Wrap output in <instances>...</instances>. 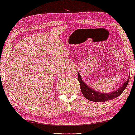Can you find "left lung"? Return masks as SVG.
I'll use <instances>...</instances> for the list:
<instances>
[{"label":"left lung","mask_w":135,"mask_h":135,"mask_svg":"<svg viewBox=\"0 0 135 135\" xmlns=\"http://www.w3.org/2000/svg\"><path fill=\"white\" fill-rule=\"evenodd\" d=\"M78 79L80 84V88L81 92L83 94V96L85 98L93 102H106L107 100H112V99L117 98L125 90L126 87H127L129 81V78L127 79V81L123 84V85L121 87L118 88L116 91L114 92L109 93H102L98 92L97 91L91 89L90 87H88L87 85L83 82L81 77L78 72Z\"/></svg>","instance_id":"8db88e82"}]
</instances>
